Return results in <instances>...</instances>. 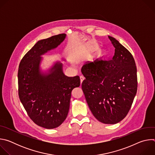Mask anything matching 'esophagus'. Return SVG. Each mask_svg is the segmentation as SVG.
<instances>
[{
    "instance_id": "obj_1",
    "label": "esophagus",
    "mask_w": 155,
    "mask_h": 155,
    "mask_svg": "<svg viewBox=\"0 0 155 155\" xmlns=\"http://www.w3.org/2000/svg\"><path fill=\"white\" fill-rule=\"evenodd\" d=\"M80 82H81V84L82 82H83V81L84 79V77L83 75H81V76L80 77Z\"/></svg>"
}]
</instances>
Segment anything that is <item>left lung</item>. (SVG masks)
Wrapping results in <instances>:
<instances>
[{"label":"left lung","mask_w":155,"mask_h":155,"mask_svg":"<svg viewBox=\"0 0 155 155\" xmlns=\"http://www.w3.org/2000/svg\"><path fill=\"white\" fill-rule=\"evenodd\" d=\"M112 59L87 61L81 68V84L87 104L94 117L104 124L119 123L127 115L137 90V68L131 53L115 38Z\"/></svg>","instance_id":"obj_1"}]
</instances>
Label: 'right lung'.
<instances>
[{"label": "right lung", "mask_w": 155, "mask_h": 155, "mask_svg": "<svg viewBox=\"0 0 155 155\" xmlns=\"http://www.w3.org/2000/svg\"><path fill=\"white\" fill-rule=\"evenodd\" d=\"M61 34L38 41L21 59L18 73L19 99L30 118L46 129L59 126L67 118L74 88L79 87L77 75H65L62 64L57 62L46 72L40 70L43 55L64 40Z\"/></svg>", "instance_id": "1"}]
</instances>
